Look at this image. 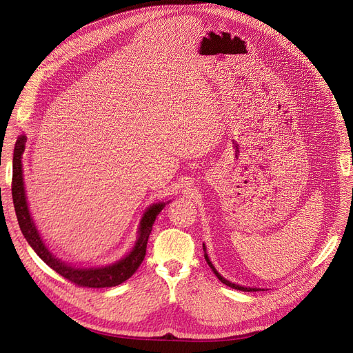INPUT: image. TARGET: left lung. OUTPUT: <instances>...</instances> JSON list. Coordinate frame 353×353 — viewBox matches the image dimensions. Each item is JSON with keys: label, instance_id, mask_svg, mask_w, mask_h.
I'll list each match as a JSON object with an SVG mask.
<instances>
[{"label": "left lung", "instance_id": "obj_1", "mask_svg": "<svg viewBox=\"0 0 353 353\" xmlns=\"http://www.w3.org/2000/svg\"><path fill=\"white\" fill-rule=\"evenodd\" d=\"M203 250H205V259H206V262H208V265L212 268V270H213V273L217 276V279L221 282V283H225L226 286H229V288H233V289H237V290H243V292H257L259 289L257 288H245V286H240V285H236V283H232V282H229L228 279H225L223 276H221L216 269H214V266L212 265V262L209 261V256H208V253H206V246L203 245Z\"/></svg>", "mask_w": 353, "mask_h": 353}]
</instances>
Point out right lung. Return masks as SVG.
I'll list each match as a JSON object with an SVG mask.
<instances>
[{
    "label": "right lung",
    "mask_w": 353,
    "mask_h": 353,
    "mask_svg": "<svg viewBox=\"0 0 353 353\" xmlns=\"http://www.w3.org/2000/svg\"><path fill=\"white\" fill-rule=\"evenodd\" d=\"M27 137H18L14 148V159H12V201L15 208V214L18 219V225L28 242V245L34 249V252L41 257V261L47 263L52 270L61 274L64 279L70 281L74 285L83 288H113L123 282L128 277H132L133 273L139 269L141 262L144 261L147 240L152 233L153 223L157 214L163 210L165 203H156L145 210L141 217L139 236L133 250L130 252L121 261L101 268H76L61 262L60 259L55 257L44 245L43 239L37 230L32 217L28 210L26 189H24V179H23V153L26 150ZM169 203V201H167Z\"/></svg>",
    "instance_id": "add662e5"
}]
</instances>
